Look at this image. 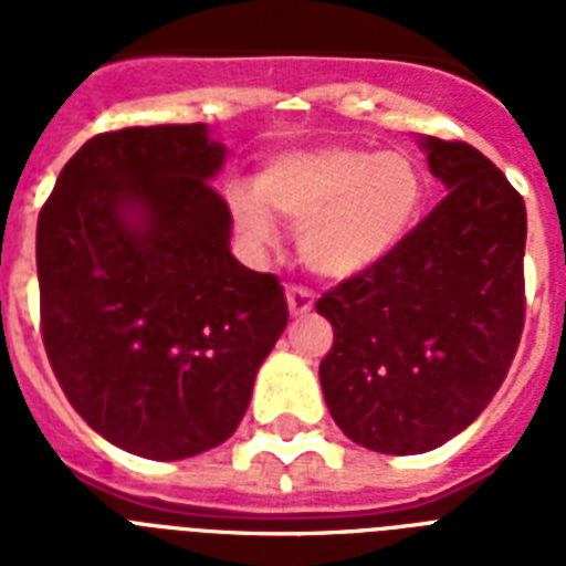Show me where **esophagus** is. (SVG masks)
Here are the masks:
<instances>
[{
    "label": "esophagus",
    "instance_id": "obj_1",
    "mask_svg": "<svg viewBox=\"0 0 566 566\" xmlns=\"http://www.w3.org/2000/svg\"><path fill=\"white\" fill-rule=\"evenodd\" d=\"M287 308H291V317H305L314 311V296L305 287H287Z\"/></svg>",
    "mask_w": 566,
    "mask_h": 566
}]
</instances>
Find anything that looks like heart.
Instances as JSON below:
<instances>
[{
	"mask_svg": "<svg viewBox=\"0 0 566 566\" xmlns=\"http://www.w3.org/2000/svg\"><path fill=\"white\" fill-rule=\"evenodd\" d=\"M426 179L405 153L314 146L273 155L255 190L229 193L231 217L255 249L275 243L279 217L300 229V258L311 273L349 282L399 252L420 222Z\"/></svg>",
	"mask_w": 566,
	"mask_h": 566,
	"instance_id": "heart-1",
	"label": "heart"
}]
</instances>
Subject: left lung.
Here are the masks:
<instances>
[{
	"mask_svg": "<svg viewBox=\"0 0 566 566\" xmlns=\"http://www.w3.org/2000/svg\"><path fill=\"white\" fill-rule=\"evenodd\" d=\"M447 199L373 273L340 282L317 314L328 413L381 455L443 447L488 408L523 335L526 205L479 149L420 137Z\"/></svg>",
	"mask_w": 566,
	"mask_h": 566,
	"instance_id": "left-lung-1",
	"label": "left lung"
}]
</instances>
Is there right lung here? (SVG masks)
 Masks as SVG:
<instances>
[{
    "instance_id": "1",
    "label": "right lung",
    "mask_w": 566,
    "mask_h": 566,
    "mask_svg": "<svg viewBox=\"0 0 566 566\" xmlns=\"http://www.w3.org/2000/svg\"><path fill=\"white\" fill-rule=\"evenodd\" d=\"M205 123L91 137L38 217L43 346L114 447L179 461L229 440L287 326L279 279L231 255Z\"/></svg>"
}]
</instances>
